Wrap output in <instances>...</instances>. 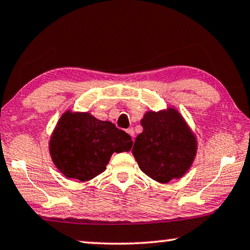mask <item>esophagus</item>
I'll use <instances>...</instances> for the list:
<instances>
[{"mask_svg":"<svg viewBox=\"0 0 250 250\" xmlns=\"http://www.w3.org/2000/svg\"><path fill=\"white\" fill-rule=\"evenodd\" d=\"M126 132H127V133L129 134V135L134 138V135H135V134H134V128H133V127L127 128V129H126Z\"/></svg>","mask_w":250,"mask_h":250,"instance_id":"esophagus-1","label":"esophagus"}]
</instances>
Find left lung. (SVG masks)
<instances>
[{
	"mask_svg": "<svg viewBox=\"0 0 250 250\" xmlns=\"http://www.w3.org/2000/svg\"><path fill=\"white\" fill-rule=\"evenodd\" d=\"M141 125L143 132L132 149L141 170L161 183L186 174L197 153V142L178 110L148 112Z\"/></svg>",
	"mask_w": 250,
	"mask_h": 250,
	"instance_id": "obj_1",
	"label": "left lung"
}]
</instances>
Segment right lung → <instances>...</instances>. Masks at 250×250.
Here are the masks:
<instances>
[{"label":"right lung","instance_id":"add662e5","mask_svg":"<svg viewBox=\"0 0 250 250\" xmlns=\"http://www.w3.org/2000/svg\"><path fill=\"white\" fill-rule=\"evenodd\" d=\"M132 145V137L113 123L67 112L50 140V154L67 178L88 181L105 171L114 152H127Z\"/></svg>","mask_w":250,"mask_h":250}]
</instances>
